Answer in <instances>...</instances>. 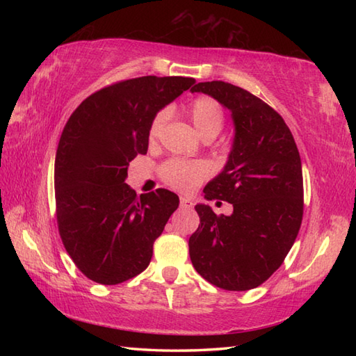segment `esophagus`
Listing matches in <instances>:
<instances>
[{
	"instance_id": "esophagus-1",
	"label": "esophagus",
	"mask_w": 356,
	"mask_h": 356,
	"mask_svg": "<svg viewBox=\"0 0 356 356\" xmlns=\"http://www.w3.org/2000/svg\"><path fill=\"white\" fill-rule=\"evenodd\" d=\"M180 207L182 208H193V200L184 197V195H180Z\"/></svg>"
}]
</instances>
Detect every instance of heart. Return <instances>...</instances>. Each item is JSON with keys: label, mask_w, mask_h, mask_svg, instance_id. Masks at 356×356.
I'll use <instances>...</instances> for the list:
<instances>
[{"label": "heart", "mask_w": 356, "mask_h": 356, "mask_svg": "<svg viewBox=\"0 0 356 356\" xmlns=\"http://www.w3.org/2000/svg\"><path fill=\"white\" fill-rule=\"evenodd\" d=\"M188 116L202 138L207 136H217L223 127V111L214 99L211 97H199L195 99L190 108H188ZM165 122V113H159L153 119L149 127V139H156L159 131ZM208 166L202 162H184V161H172L165 162L161 168V174L163 180L168 185L179 188V190L190 191L194 186H197L203 179L208 176Z\"/></svg>", "instance_id": "heart-1"}]
</instances>
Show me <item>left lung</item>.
Instances as JSON below:
<instances>
[{
    "mask_svg": "<svg viewBox=\"0 0 356 356\" xmlns=\"http://www.w3.org/2000/svg\"><path fill=\"white\" fill-rule=\"evenodd\" d=\"M229 110L234 139L223 170L209 180L205 199H222L232 214L216 216L197 203L200 225L188 241L193 266L217 287L249 291L282 266L303 218V172L283 118L246 90L223 81L199 82Z\"/></svg>",
    "mask_w": 356,
    "mask_h": 356,
    "instance_id": "8db88e82",
    "label": "left lung"
}]
</instances>
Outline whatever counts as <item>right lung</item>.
<instances>
[{"label":"right lung","mask_w":356,"mask_h":356,"mask_svg":"<svg viewBox=\"0 0 356 356\" xmlns=\"http://www.w3.org/2000/svg\"><path fill=\"white\" fill-rule=\"evenodd\" d=\"M193 84L182 76L118 82L67 120L55 161L58 228L74 264L96 283L119 284L145 270L179 207L168 190L138 195L125 180L133 159L147 154L157 113Z\"/></svg>","instance_id":"1"}]
</instances>
